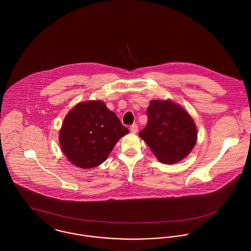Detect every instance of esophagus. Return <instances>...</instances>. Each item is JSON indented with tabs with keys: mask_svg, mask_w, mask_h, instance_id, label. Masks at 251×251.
<instances>
[{
	"mask_svg": "<svg viewBox=\"0 0 251 251\" xmlns=\"http://www.w3.org/2000/svg\"><path fill=\"white\" fill-rule=\"evenodd\" d=\"M129 128H130V131H131L132 133H136V132L138 131V126H137V125H132Z\"/></svg>",
	"mask_w": 251,
	"mask_h": 251,
	"instance_id": "34e87169",
	"label": "esophagus"
}]
</instances>
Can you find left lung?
<instances>
[{"label":"left lung","mask_w":251,"mask_h":251,"mask_svg":"<svg viewBox=\"0 0 251 251\" xmlns=\"http://www.w3.org/2000/svg\"><path fill=\"white\" fill-rule=\"evenodd\" d=\"M147 116L139 136L161 163L172 165L190 154L197 142V126L183 107L170 100H152Z\"/></svg>","instance_id":"1"}]
</instances>
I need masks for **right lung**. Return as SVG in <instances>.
<instances>
[{
  "mask_svg": "<svg viewBox=\"0 0 251 251\" xmlns=\"http://www.w3.org/2000/svg\"><path fill=\"white\" fill-rule=\"evenodd\" d=\"M127 133L128 129L104 102L92 100L77 104L67 114L59 142L73 165L90 168L104 163L119 139Z\"/></svg>",
  "mask_w": 251,
  "mask_h": 251,
  "instance_id": "obj_1",
  "label": "right lung"
}]
</instances>
